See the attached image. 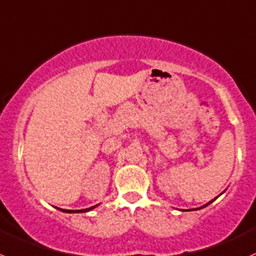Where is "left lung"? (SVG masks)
I'll return each mask as SVG.
<instances>
[{
    "instance_id": "8db88e82",
    "label": "left lung",
    "mask_w": 256,
    "mask_h": 256,
    "mask_svg": "<svg viewBox=\"0 0 256 256\" xmlns=\"http://www.w3.org/2000/svg\"><path fill=\"white\" fill-rule=\"evenodd\" d=\"M212 202H213V200H212ZM212 202H209V203H208V204H206V206H209V204H210V203H212ZM204 206H203V208H204Z\"/></svg>"
}]
</instances>
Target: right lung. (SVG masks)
<instances>
[{"instance_id": "add662e5", "label": "right lung", "mask_w": 256, "mask_h": 256, "mask_svg": "<svg viewBox=\"0 0 256 256\" xmlns=\"http://www.w3.org/2000/svg\"><path fill=\"white\" fill-rule=\"evenodd\" d=\"M93 208H96V206H92V208H88V209H82V210H64V209H60V210L66 212V213H84V212L92 210Z\"/></svg>"}]
</instances>
